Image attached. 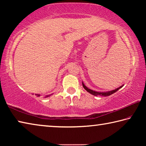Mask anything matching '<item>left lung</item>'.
Returning <instances> with one entry per match:
<instances>
[{"label": "left lung", "instance_id": "left-lung-1", "mask_svg": "<svg viewBox=\"0 0 146 146\" xmlns=\"http://www.w3.org/2000/svg\"><path fill=\"white\" fill-rule=\"evenodd\" d=\"M82 86H83V88L85 89V90L88 91V93H90V94L93 95H95V96H101V97H108V96H110L111 95H112L115 92H117V91L119 90V89L122 88L123 85L120 86L119 88H118L117 89H115V90H113L111 91H93L92 90H91V89L88 88L86 87V86L84 85V84L82 82Z\"/></svg>", "mask_w": 146, "mask_h": 146}]
</instances>
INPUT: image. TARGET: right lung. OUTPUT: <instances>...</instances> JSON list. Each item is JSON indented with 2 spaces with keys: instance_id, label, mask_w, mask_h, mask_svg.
Segmentation results:
<instances>
[{
  "instance_id": "1",
  "label": "right lung",
  "mask_w": 146,
  "mask_h": 146,
  "mask_svg": "<svg viewBox=\"0 0 146 146\" xmlns=\"http://www.w3.org/2000/svg\"><path fill=\"white\" fill-rule=\"evenodd\" d=\"M35 95L36 96V97H40V96H41V95H40V94H35ZM52 95H53V93H52V94H51V95H46L45 97H45V98H46V97H50V96H51Z\"/></svg>"
}]
</instances>
